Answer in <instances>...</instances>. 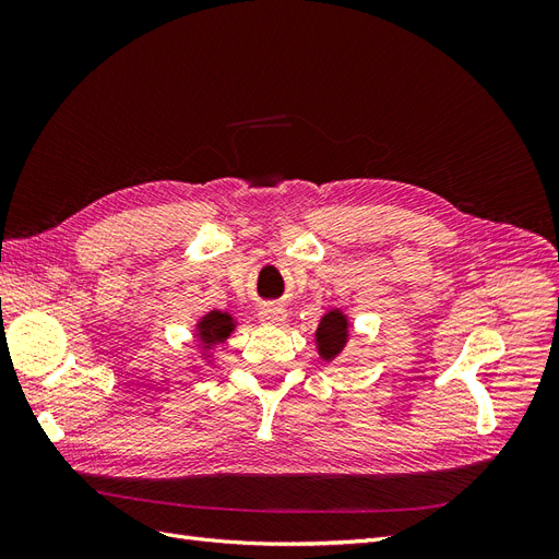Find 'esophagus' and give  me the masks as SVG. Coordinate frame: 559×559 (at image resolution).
<instances>
[{
  "label": "esophagus",
  "mask_w": 559,
  "mask_h": 559,
  "mask_svg": "<svg viewBox=\"0 0 559 559\" xmlns=\"http://www.w3.org/2000/svg\"><path fill=\"white\" fill-rule=\"evenodd\" d=\"M259 319L267 326H282L286 321V310L282 306H273V302H267L259 310Z\"/></svg>",
  "instance_id": "34e87169"
}]
</instances>
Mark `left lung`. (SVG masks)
I'll return each mask as SVG.
<instances>
[{
	"instance_id": "1",
	"label": "left lung",
	"mask_w": 559,
	"mask_h": 559,
	"mask_svg": "<svg viewBox=\"0 0 559 559\" xmlns=\"http://www.w3.org/2000/svg\"><path fill=\"white\" fill-rule=\"evenodd\" d=\"M349 343V317L341 308H331L314 331V345L321 361H335Z\"/></svg>"
}]
</instances>
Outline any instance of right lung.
<instances>
[{"label":"right lung","mask_w":559,"mask_h":559,"mask_svg":"<svg viewBox=\"0 0 559 559\" xmlns=\"http://www.w3.org/2000/svg\"><path fill=\"white\" fill-rule=\"evenodd\" d=\"M235 329H238V319H235L230 312L212 310L207 314H202L195 321V341L200 345L202 359H207L210 364H214L212 352L218 345H224Z\"/></svg>","instance_id":"obj_1"}]
</instances>
